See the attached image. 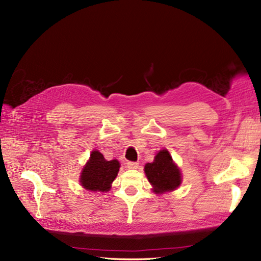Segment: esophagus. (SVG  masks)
<instances>
[{
    "label": "esophagus",
    "mask_w": 261,
    "mask_h": 261,
    "mask_svg": "<svg viewBox=\"0 0 261 261\" xmlns=\"http://www.w3.org/2000/svg\"><path fill=\"white\" fill-rule=\"evenodd\" d=\"M126 165H127L128 169H137L139 167L138 162H133V161H127L126 162Z\"/></svg>",
    "instance_id": "1"
}]
</instances>
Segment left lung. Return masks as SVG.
I'll list each match as a JSON object with an SVG mask.
<instances>
[{"mask_svg":"<svg viewBox=\"0 0 261 261\" xmlns=\"http://www.w3.org/2000/svg\"><path fill=\"white\" fill-rule=\"evenodd\" d=\"M145 173L156 194L172 192L181 183V174L167 149L160 150L151 163L145 165Z\"/></svg>","mask_w":261,"mask_h":261,"instance_id":"8db88e82","label":"left lung"}]
</instances>
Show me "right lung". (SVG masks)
<instances>
[{
  "instance_id": "obj_1",
  "label": "right lung",
  "mask_w": 261,
  "mask_h": 261,
  "mask_svg": "<svg viewBox=\"0 0 261 261\" xmlns=\"http://www.w3.org/2000/svg\"><path fill=\"white\" fill-rule=\"evenodd\" d=\"M121 164L116 159L108 161L98 150H93L82 171L81 185L87 191L108 192L117 176Z\"/></svg>"
}]
</instances>
